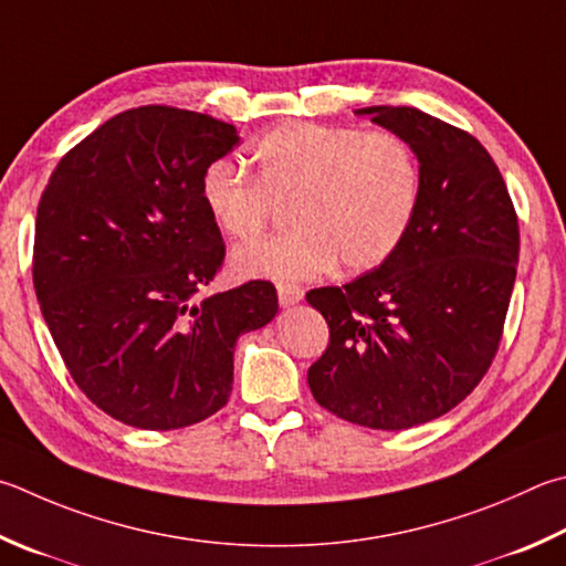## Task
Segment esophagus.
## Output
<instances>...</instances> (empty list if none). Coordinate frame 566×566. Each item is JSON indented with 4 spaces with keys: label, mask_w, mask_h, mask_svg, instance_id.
Returning a JSON list of instances; mask_svg holds the SVG:
<instances>
[{
    "label": "esophagus",
    "mask_w": 566,
    "mask_h": 566,
    "mask_svg": "<svg viewBox=\"0 0 566 566\" xmlns=\"http://www.w3.org/2000/svg\"><path fill=\"white\" fill-rule=\"evenodd\" d=\"M276 296H280L282 306H294L304 300V290L294 284H276Z\"/></svg>",
    "instance_id": "1"
}]
</instances>
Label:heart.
Here are the masks:
<instances>
[{"label": "heart", "instance_id": "1", "mask_svg": "<svg viewBox=\"0 0 566 566\" xmlns=\"http://www.w3.org/2000/svg\"><path fill=\"white\" fill-rule=\"evenodd\" d=\"M254 178L214 160L200 178V200L218 228L248 240L264 228L274 202L290 205L296 228L242 244L232 270L254 280H312L342 262L366 272L394 254L420 202V166L396 133L354 126L282 123L250 150Z\"/></svg>", "mask_w": 566, "mask_h": 566}]
</instances>
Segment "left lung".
<instances>
[{
    "label": "left lung",
    "instance_id": "left-lung-1",
    "mask_svg": "<svg viewBox=\"0 0 566 566\" xmlns=\"http://www.w3.org/2000/svg\"><path fill=\"white\" fill-rule=\"evenodd\" d=\"M396 133L420 166V202L374 272L306 294L328 348L306 381L348 423L406 430L455 408L492 364L515 286L520 228L478 138L410 106L354 111Z\"/></svg>",
    "mask_w": 566,
    "mask_h": 566
}]
</instances>
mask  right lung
<instances>
[{
    "label": "right lung",
    "instance_id": "add662e5",
    "mask_svg": "<svg viewBox=\"0 0 566 566\" xmlns=\"http://www.w3.org/2000/svg\"><path fill=\"white\" fill-rule=\"evenodd\" d=\"M238 143L205 113L130 108L69 150L41 195V314L78 388L120 423L176 430L218 413L238 338L280 312L260 280L198 296L224 260L200 178Z\"/></svg>",
    "mask_w": 566,
    "mask_h": 566
}]
</instances>
